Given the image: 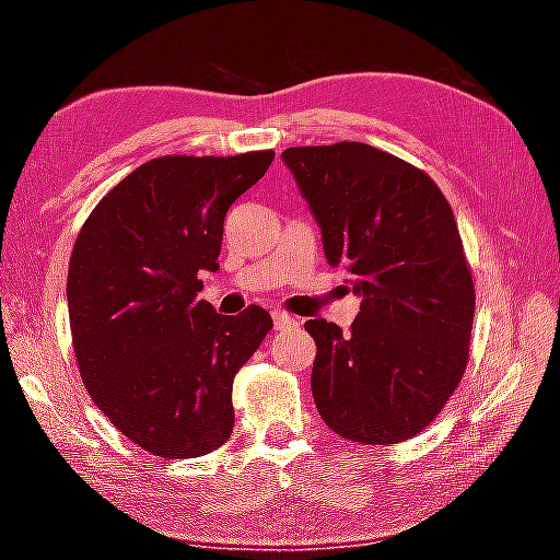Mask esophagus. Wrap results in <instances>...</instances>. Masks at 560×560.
Returning a JSON list of instances; mask_svg holds the SVG:
<instances>
[{
    "mask_svg": "<svg viewBox=\"0 0 560 560\" xmlns=\"http://www.w3.org/2000/svg\"><path fill=\"white\" fill-rule=\"evenodd\" d=\"M296 326H299L296 318L289 316V314H283V311H273V328H277V330H289V328H296Z\"/></svg>",
    "mask_w": 560,
    "mask_h": 560,
    "instance_id": "1",
    "label": "esophagus"
}]
</instances>
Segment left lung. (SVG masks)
I'll use <instances>...</instances> for the list:
<instances>
[{
    "label": "left lung",
    "mask_w": 560,
    "mask_h": 560,
    "mask_svg": "<svg viewBox=\"0 0 560 560\" xmlns=\"http://www.w3.org/2000/svg\"><path fill=\"white\" fill-rule=\"evenodd\" d=\"M324 240L326 261L363 296L343 336L306 320L316 340L311 390L340 438L397 444L420 434L462 383L474 281L454 212L434 179L365 143L283 150Z\"/></svg>",
    "instance_id": "1"
}]
</instances>
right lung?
I'll list each match as a JSON object with an SVG mask.
<instances>
[{"mask_svg":"<svg viewBox=\"0 0 560 560\" xmlns=\"http://www.w3.org/2000/svg\"><path fill=\"white\" fill-rule=\"evenodd\" d=\"M271 160H150L93 207L73 244L66 299L81 381L153 457H202L232 434L234 375L273 320L261 306L220 316L197 293L200 273L220 269L226 210Z\"/></svg>","mask_w":560,"mask_h":560,"instance_id":"right-lung-1","label":"right lung"}]
</instances>
